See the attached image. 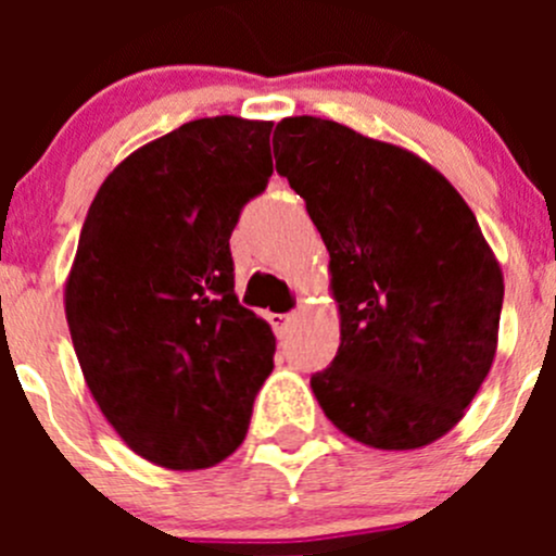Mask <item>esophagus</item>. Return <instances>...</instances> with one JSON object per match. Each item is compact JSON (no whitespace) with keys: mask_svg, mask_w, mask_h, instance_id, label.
I'll return each mask as SVG.
<instances>
[{"mask_svg":"<svg viewBox=\"0 0 556 556\" xmlns=\"http://www.w3.org/2000/svg\"><path fill=\"white\" fill-rule=\"evenodd\" d=\"M293 319H295V314H268V323H271L274 333H277V336H282L285 330H288V325L293 323Z\"/></svg>","mask_w":556,"mask_h":556,"instance_id":"1","label":"esophagus"}]
</instances>
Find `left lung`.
Wrapping results in <instances>:
<instances>
[{"mask_svg":"<svg viewBox=\"0 0 556 556\" xmlns=\"http://www.w3.org/2000/svg\"><path fill=\"white\" fill-rule=\"evenodd\" d=\"M277 172L330 252L341 344L312 377L325 417L387 452L446 435L497 350L503 271L476 215L439 169L323 117H285Z\"/></svg>","mask_w":556,"mask_h":556,"instance_id":"obj_1","label":"left lung"}]
</instances>
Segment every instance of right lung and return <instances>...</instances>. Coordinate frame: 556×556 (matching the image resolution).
I'll return each instance as SVG.
<instances>
[{"instance_id":"1","label":"right lung","mask_w":556,"mask_h":556,"mask_svg":"<svg viewBox=\"0 0 556 556\" xmlns=\"http://www.w3.org/2000/svg\"><path fill=\"white\" fill-rule=\"evenodd\" d=\"M271 121L201 117L134 150L99 188L64 285L83 377L131 452L212 468L247 435L271 325L233 293L239 212L271 177Z\"/></svg>"}]
</instances>
